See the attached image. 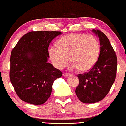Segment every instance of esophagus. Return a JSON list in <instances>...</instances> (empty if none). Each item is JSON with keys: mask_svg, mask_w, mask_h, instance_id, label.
<instances>
[{"mask_svg": "<svg viewBox=\"0 0 126 126\" xmlns=\"http://www.w3.org/2000/svg\"><path fill=\"white\" fill-rule=\"evenodd\" d=\"M70 75L69 74V73H63V76H64V77H68V76H70Z\"/></svg>", "mask_w": 126, "mask_h": 126, "instance_id": "34e87169", "label": "esophagus"}]
</instances>
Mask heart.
Wrapping results in <instances>:
<instances>
[{
    "mask_svg": "<svg viewBox=\"0 0 126 126\" xmlns=\"http://www.w3.org/2000/svg\"><path fill=\"white\" fill-rule=\"evenodd\" d=\"M58 44L59 47H50L49 54L53 64L59 69L65 68L71 60V69L86 72L97 61L100 43L94 36L72 33L60 38Z\"/></svg>",
    "mask_w": 126,
    "mask_h": 126,
    "instance_id": "1",
    "label": "heart"
}]
</instances>
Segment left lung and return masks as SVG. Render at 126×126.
<instances>
[{"label":"left lung","mask_w":126,"mask_h":126,"mask_svg":"<svg viewBox=\"0 0 126 126\" xmlns=\"http://www.w3.org/2000/svg\"><path fill=\"white\" fill-rule=\"evenodd\" d=\"M99 38L100 51L95 65L87 73L78 75L79 84L75 93L81 102L93 104L102 100L115 81L117 57L107 36L99 30H92Z\"/></svg>","instance_id":"1"}]
</instances>
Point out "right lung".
Returning <instances> with one entry per match:
<instances>
[{"label":"right lung","mask_w":126,"mask_h":126,"mask_svg":"<svg viewBox=\"0 0 126 126\" xmlns=\"http://www.w3.org/2000/svg\"><path fill=\"white\" fill-rule=\"evenodd\" d=\"M60 31H32L24 35L12 51L10 79L21 100L42 105L50 97L54 81L62 76L48 62L49 43Z\"/></svg>","instance_id":"add662e5"}]
</instances>
